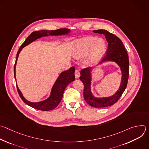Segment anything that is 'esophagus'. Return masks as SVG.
Returning <instances> with one entry per match:
<instances>
[{"label": "esophagus", "mask_w": 149, "mask_h": 149, "mask_svg": "<svg viewBox=\"0 0 149 149\" xmlns=\"http://www.w3.org/2000/svg\"><path fill=\"white\" fill-rule=\"evenodd\" d=\"M75 77L77 78H78L80 76V73H79V71L78 70H75Z\"/></svg>", "instance_id": "esophagus-1"}]
</instances>
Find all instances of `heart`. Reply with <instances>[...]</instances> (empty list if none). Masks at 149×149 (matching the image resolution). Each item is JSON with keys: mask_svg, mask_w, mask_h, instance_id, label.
Here are the masks:
<instances>
[{"mask_svg": "<svg viewBox=\"0 0 149 149\" xmlns=\"http://www.w3.org/2000/svg\"><path fill=\"white\" fill-rule=\"evenodd\" d=\"M71 47V53L75 58L79 59L87 55L84 62L87 67L96 64L106 51V44L102 39L91 36L74 41Z\"/></svg>", "mask_w": 149, "mask_h": 149, "instance_id": "1", "label": "heart"}]
</instances>
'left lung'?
I'll return each instance as SVG.
<instances>
[{"instance_id": "obj_1", "label": "left lung", "mask_w": 149, "mask_h": 149, "mask_svg": "<svg viewBox=\"0 0 149 149\" xmlns=\"http://www.w3.org/2000/svg\"><path fill=\"white\" fill-rule=\"evenodd\" d=\"M94 33L104 35L108 42L107 53L100 64L105 61H113L117 63L121 71V82L119 89L112 96L97 98L91 91L92 68H86L81 71L80 80L84 84V98L90 105L95 108L106 107L115 104L120 98L126 88L129 79V61L128 54L122 41L114 34L107 30L99 29L93 31Z\"/></svg>"}]
</instances>
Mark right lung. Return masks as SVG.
<instances>
[{
	"label": "right lung",
	"instance_id": "obj_1",
	"mask_svg": "<svg viewBox=\"0 0 149 149\" xmlns=\"http://www.w3.org/2000/svg\"><path fill=\"white\" fill-rule=\"evenodd\" d=\"M70 32V29H66V28L59 29L54 31L43 30V31H38L33 32L26 38V39L22 44V45L20 47L19 51L16 54V62L14 66V76H15V80H16V74H15L16 62L19 56V54L23 48H24L26 45L31 44V42H33L34 40L41 37L47 36L49 35L50 36H58V35H68ZM74 72H75V67H72L68 70L61 72L54 84L51 90L50 96L45 100L39 101L38 102H32L31 101H29L24 98L22 93H21L18 87L17 86L18 94L20 97L21 98V99L22 100V101L25 103H26L27 105L31 106V107H33L36 110H41V111H49V110H53L57 107V105L59 104L60 101H61L63 92H64V90L67 87V86L70 83H71V82L75 80Z\"/></svg>",
	"mask_w": 149,
	"mask_h": 149
}]
</instances>
